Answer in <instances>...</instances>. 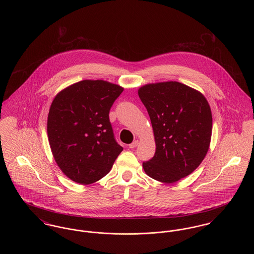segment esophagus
Returning <instances> with one entry per match:
<instances>
[{
  "mask_svg": "<svg viewBox=\"0 0 254 254\" xmlns=\"http://www.w3.org/2000/svg\"><path fill=\"white\" fill-rule=\"evenodd\" d=\"M138 144H139V142L136 140V141H134L133 143H131L130 145H128V147H129V148H134V147H136V146L138 145Z\"/></svg>",
  "mask_w": 254,
  "mask_h": 254,
  "instance_id": "1",
  "label": "esophagus"
}]
</instances>
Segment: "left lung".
I'll use <instances>...</instances> for the list:
<instances>
[{"mask_svg": "<svg viewBox=\"0 0 254 254\" xmlns=\"http://www.w3.org/2000/svg\"><path fill=\"white\" fill-rule=\"evenodd\" d=\"M138 95L148 112L156 144L143 163L154 180L171 184L199 167L209 148L212 115L205 96L179 82L143 85Z\"/></svg>", "mask_w": 254, "mask_h": 254, "instance_id": "8db88e82", "label": "left lung"}]
</instances>
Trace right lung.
<instances>
[{
	"label": "right lung",
	"mask_w": 254,
	"mask_h": 254,
	"mask_svg": "<svg viewBox=\"0 0 254 254\" xmlns=\"http://www.w3.org/2000/svg\"><path fill=\"white\" fill-rule=\"evenodd\" d=\"M124 88L103 80L65 87L52 101L48 117L49 145L70 180L89 185L106 176L123 151L114 138L109 110Z\"/></svg>",
	"instance_id": "right-lung-1"
}]
</instances>
